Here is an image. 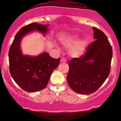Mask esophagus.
I'll list each match as a JSON object with an SVG mask.
<instances>
[{
    "mask_svg": "<svg viewBox=\"0 0 121 121\" xmlns=\"http://www.w3.org/2000/svg\"><path fill=\"white\" fill-rule=\"evenodd\" d=\"M66 60L65 59L64 57H62L61 59V60H60L61 62H66Z\"/></svg>",
    "mask_w": 121,
    "mask_h": 121,
    "instance_id": "obj_1",
    "label": "esophagus"
}]
</instances>
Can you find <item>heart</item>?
I'll return each instance as SVG.
<instances>
[{"instance_id":"1","label":"heart","mask_w":121,"mask_h":121,"mask_svg":"<svg viewBox=\"0 0 121 121\" xmlns=\"http://www.w3.org/2000/svg\"><path fill=\"white\" fill-rule=\"evenodd\" d=\"M64 44L65 46L68 47H72V45H74V46L72 49L71 52L72 55L78 56L82 55L85 51L87 45V41L86 40H83L77 42L76 37H73L65 41Z\"/></svg>"}]
</instances>
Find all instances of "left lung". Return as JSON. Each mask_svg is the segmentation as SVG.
Returning <instances> with one entry per match:
<instances>
[{"label": "left lung", "mask_w": 121, "mask_h": 121, "mask_svg": "<svg viewBox=\"0 0 121 121\" xmlns=\"http://www.w3.org/2000/svg\"><path fill=\"white\" fill-rule=\"evenodd\" d=\"M95 40L86 49L84 55L69 61L67 82L73 91L81 94L96 91L110 72L113 50L102 31L93 27Z\"/></svg>", "instance_id": "1"}]
</instances>
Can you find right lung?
<instances>
[{"label":"right lung","instance_id":"add662e5","mask_svg":"<svg viewBox=\"0 0 121 121\" xmlns=\"http://www.w3.org/2000/svg\"><path fill=\"white\" fill-rule=\"evenodd\" d=\"M49 25L32 23L22 27L15 35L8 53L10 74L15 82L25 91L35 92L47 86L52 72L59 65L60 58L51 57L46 52L37 56L24 55L20 42L26 35L34 30L45 34Z\"/></svg>","mask_w":121,"mask_h":121}]
</instances>
